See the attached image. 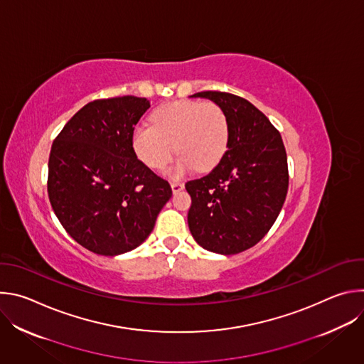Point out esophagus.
I'll list each match as a JSON object with an SVG mask.
<instances>
[{
  "label": "esophagus",
  "mask_w": 364,
  "mask_h": 364,
  "mask_svg": "<svg viewBox=\"0 0 364 364\" xmlns=\"http://www.w3.org/2000/svg\"><path fill=\"white\" fill-rule=\"evenodd\" d=\"M171 188H173V193H178L184 188V183L181 181H171Z\"/></svg>",
  "instance_id": "34e87169"
}]
</instances>
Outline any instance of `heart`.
I'll use <instances>...</instances> for the list:
<instances>
[{
	"mask_svg": "<svg viewBox=\"0 0 364 364\" xmlns=\"http://www.w3.org/2000/svg\"><path fill=\"white\" fill-rule=\"evenodd\" d=\"M229 119L213 102L178 100L166 103L152 114V125L141 124L132 131V148L149 168L160 170L176 151L181 155L170 168L180 177L194 167L213 168L229 145Z\"/></svg>",
	"mask_w": 364,
	"mask_h": 364,
	"instance_id": "b5f03b06",
	"label": "heart"
}]
</instances>
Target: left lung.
I'll return each instance as SVG.
<instances>
[{
    "label": "left lung",
    "mask_w": 364,
    "mask_h": 364,
    "mask_svg": "<svg viewBox=\"0 0 364 364\" xmlns=\"http://www.w3.org/2000/svg\"><path fill=\"white\" fill-rule=\"evenodd\" d=\"M229 119V145L207 176L186 183L188 228L204 249L235 255L255 246L275 223L288 191L287 151L279 131L240 96L207 90Z\"/></svg>",
    "instance_id": "left-lung-1"
}]
</instances>
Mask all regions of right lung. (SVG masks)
I'll list each match as a JSON object with an SVG mask.
<instances>
[{"label":"right lung","instance_id":"right-lung-1","mask_svg":"<svg viewBox=\"0 0 364 364\" xmlns=\"http://www.w3.org/2000/svg\"><path fill=\"white\" fill-rule=\"evenodd\" d=\"M148 108L136 96L92 100L51 145L50 204L65 230L93 253L115 256L139 246L173 196L132 148V131Z\"/></svg>","mask_w":364,"mask_h":364}]
</instances>
